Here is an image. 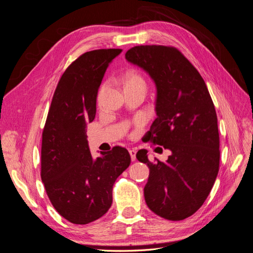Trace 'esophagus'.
<instances>
[{
    "label": "esophagus",
    "mask_w": 253,
    "mask_h": 253,
    "mask_svg": "<svg viewBox=\"0 0 253 253\" xmlns=\"http://www.w3.org/2000/svg\"><path fill=\"white\" fill-rule=\"evenodd\" d=\"M128 153H129V155H131V160H132V162H135V159H136V151L135 150H129Z\"/></svg>",
    "instance_id": "obj_1"
}]
</instances>
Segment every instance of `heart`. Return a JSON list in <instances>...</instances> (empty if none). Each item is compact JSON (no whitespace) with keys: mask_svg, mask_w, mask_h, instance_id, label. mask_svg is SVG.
Instances as JSON below:
<instances>
[{"mask_svg":"<svg viewBox=\"0 0 253 253\" xmlns=\"http://www.w3.org/2000/svg\"><path fill=\"white\" fill-rule=\"evenodd\" d=\"M124 80H125V85L126 86H132V85H143L145 86V81L141 77L139 74H137L135 72L129 71L125 74L124 76Z\"/></svg>","mask_w":253,"mask_h":253,"instance_id":"heart-1","label":"heart"}]
</instances>
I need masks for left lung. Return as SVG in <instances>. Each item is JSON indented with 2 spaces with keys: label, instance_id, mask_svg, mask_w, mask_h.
<instances>
[{
  "label": "left lung",
  "instance_id": "obj_1",
  "mask_svg": "<svg viewBox=\"0 0 253 253\" xmlns=\"http://www.w3.org/2000/svg\"><path fill=\"white\" fill-rule=\"evenodd\" d=\"M126 59L142 68L156 86L157 117L145 141L171 151L165 163H151L147 150L137 152V159L150 169L145 203L166 219H185L201 208L218 173L215 108L202 76L178 49L140 45L128 49Z\"/></svg>",
  "mask_w": 253,
  "mask_h": 253
}]
</instances>
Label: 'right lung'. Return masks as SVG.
Listing matches in <instances>:
<instances>
[{
	"label": "right lung",
	"mask_w": 253,
	"mask_h": 253,
	"mask_svg": "<svg viewBox=\"0 0 253 253\" xmlns=\"http://www.w3.org/2000/svg\"><path fill=\"white\" fill-rule=\"evenodd\" d=\"M121 51L96 49L75 60L58 83L45 122L42 182L53 208L73 224L91 223L108 212L115 180L131 164L121 147L94 158L86 136L106 68Z\"/></svg>",
	"instance_id": "right-lung-1"
}]
</instances>
